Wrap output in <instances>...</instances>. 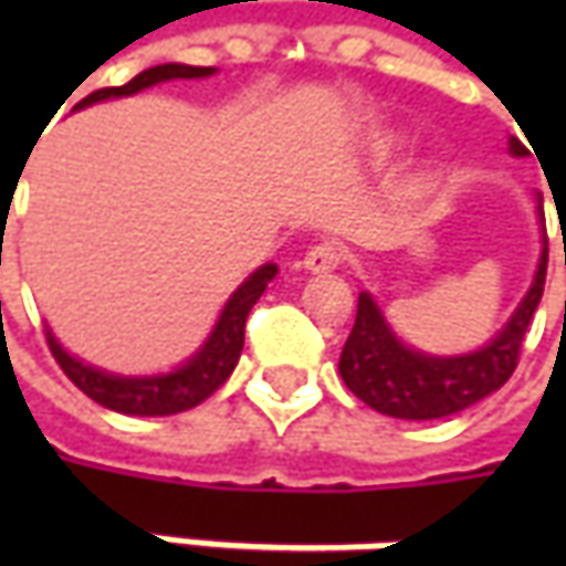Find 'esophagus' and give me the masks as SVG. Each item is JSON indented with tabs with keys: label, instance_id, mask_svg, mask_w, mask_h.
Wrapping results in <instances>:
<instances>
[{
	"label": "esophagus",
	"instance_id": "obj_1",
	"mask_svg": "<svg viewBox=\"0 0 566 566\" xmlns=\"http://www.w3.org/2000/svg\"><path fill=\"white\" fill-rule=\"evenodd\" d=\"M339 264H343V245L337 242H317L315 249L305 254V271L312 273L337 271Z\"/></svg>",
	"mask_w": 566,
	"mask_h": 566
}]
</instances>
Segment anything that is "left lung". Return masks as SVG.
Listing matches in <instances>:
<instances>
[{
    "instance_id": "obj_1",
    "label": "left lung",
    "mask_w": 566,
    "mask_h": 566,
    "mask_svg": "<svg viewBox=\"0 0 566 566\" xmlns=\"http://www.w3.org/2000/svg\"><path fill=\"white\" fill-rule=\"evenodd\" d=\"M511 154L523 157L526 147L511 142ZM545 271L548 249L542 251L533 286L507 321V327L489 346L469 356H424L409 349L394 337L375 298L361 293L353 334L339 356V375L361 402L394 419L422 422L463 412L467 406L485 400L497 387H504L513 375L526 327L545 293Z\"/></svg>"
}]
</instances>
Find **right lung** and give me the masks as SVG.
I'll return each instance as SVG.
<instances>
[{
  "mask_svg": "<svg viewBox=\"0 0 566 566\" xmlns=\"http://www.w3.org/2000/svg\"><path fill=\"white\" fill-rule=\"evenodd\" d=\"M213 72L217 69L166 62V65H154V69H147L142 75H135L122 87H103V91L87 94L81 103H75V109L109 97H132V94H138L144 87H154L160 81H172V77H207L213 75ZM273 276H276V264H264V268H258V271L251 273L249 280L232 293L227 308L220 312V321L210 331L205 346L182 368H176L169 375L122 378V375L99 371L94 365H84L75 356H69L50 331H46V343H50V353L59 361V368L69 375V380L75 384L77 390H84L91 400L99 402V406L125 412V416H176V412H186L191 406L205 402L217 387L227 384L235 361L242 356L245 321H249L251 305L261 298V293L268 290V283H271Z\"/></svg>",
  "mask_w": 566,
  "mask_h": 566,
  "instance_id": "obj_1",
  "label": "right lung"
}]
</instances>
